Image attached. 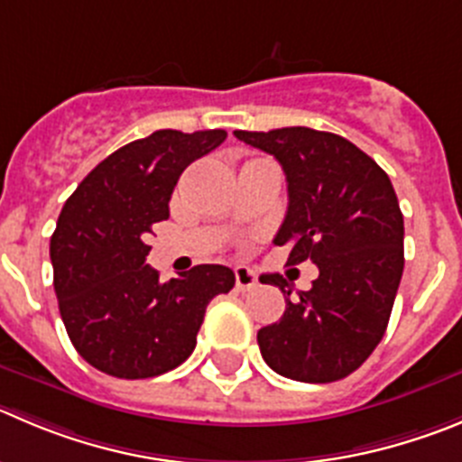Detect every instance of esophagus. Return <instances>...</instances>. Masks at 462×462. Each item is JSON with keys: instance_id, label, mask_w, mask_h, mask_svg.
<instances>
[{"instance_id": "34e87169", "label": "esophagus", "mask_w": 462, "mask_h": 462, "mask_svg": "<svg viewBox=\"0 0 462 462\" xmlns=\"http://www.w3.org/2000/svg\"><path fill=\"white\" fill-rule=\"evenodd\" d=\"M235 282H236V290L245 291L255 287L257 278H255V271L248 269V266H236L235 269Z\"/></svg>"}]
</instances>
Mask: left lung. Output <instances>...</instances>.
Returning a JSON list of instances; mask_svg holds the SVG:
<instances>
[{
    "label": "left lung",
    "instance_id": "obj_1",
    "mask_svg": "<svg viewBox=\"0 0 462 462\" xmlns=\"http://www.w3.org/2000/svg\"><path fill=\"white\" fill-rule=\"evenodd\" d=\"M244 143L273 154L290 205L275 245L290 264L310 260L319 278L291 300L278 273L260 282L284 294L280 321L257 333L264 362L300 383H333L372 356L390 321L403 273V214L387 172L344 136L310 127L244 132Z\"/></svg>",
    "mask_w": 462,
    "mask_h": 462
}]
</instances>
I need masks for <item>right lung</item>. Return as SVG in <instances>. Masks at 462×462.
<instances>
[{
  "label": "right lung",
  "instance_id": "1",
  "mask_svg": "<svg viewBox=\"0 0 462 462\" xmlns=\"http://www.w3.org/2000/svg\"><path fill=\"white\" fill-rule=\"evenodd\" d=\"M226 136L159 129L97 163L63 205L50 241L54 291L72 346L95 369L127 381L171 372L196 348L209 300L235 287L221 264L168 282L145 264L182 171Z\"/></svg>",
  "mask_w": 462,
  "mask_h": 462
}]
</instances>
